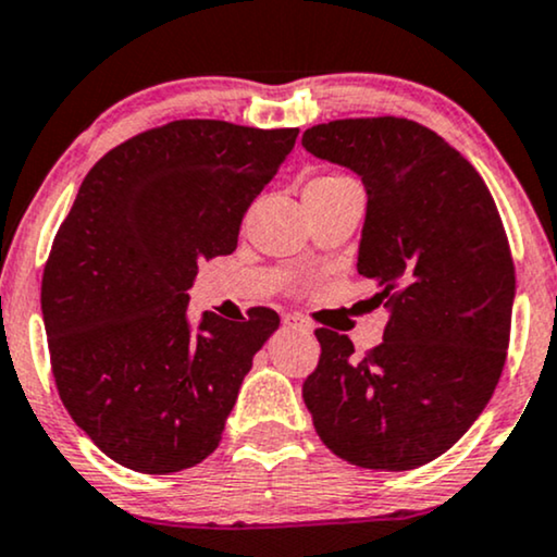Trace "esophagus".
<instances>
[{"label": "esophagus", "mask_w": 557, "mask_h": 557, "mask_svg": "<svg viewBox=\"0 0 557 557\" xmlns=\"http://www.w3.org/2000/svg\"><path fill=\"white\" fill-rule=\"evenodd\" d=\"M283 324H285V330H296L300 334H311L313 332V326L308 324L304 317H298V313H287V317H283Z\"/></svg>", "instance_id": "34e87169"}]
</instances>
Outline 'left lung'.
Returning <instances> with one entry per match:
<instances>
[{
  "label": "left lung",
  "instance_id": "obj_1",
  "mask_svg": "<svg viewBox=\"0 0 557 557\" xmlns=\"http://www.w3.org/2000/svg\"><path fill=\"white\" fill-rule=\"evenodd\" d=\"M304 147L363 181L358 272L392 308L366 358L347 334L317 330L304 401L339 459L414 470L470 431L504 371L516 296L504 223L461 152L407 119L317 124Z\"/></svg>",
  "mask_w": 557,
  "mask_h": 557
}]
</instances>
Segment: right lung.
<instances>
[{"mask_svg":"<svg viewBox=\"0 0 557 557\" xmlns=\"http://www.w3.org/2000/svg\"><path fill=\"white\" fill-rule=\"evenodd\" d=\"M298 129L184 119L92 165L53 238L41 311L59 397L106 457L145 474L210 457L272 308L191 324L199 261L233 253L240 220Z\"/></svg>","mask_w":557,"mask_h":557,"instance_id":"add662e5","label":"right lung"}]
</instances>
